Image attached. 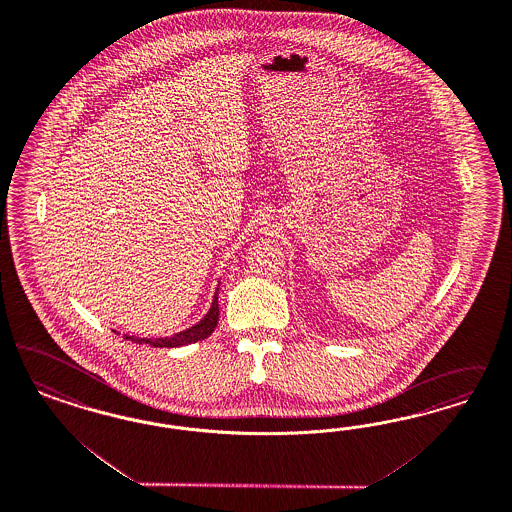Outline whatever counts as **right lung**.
Wrapping results in <instances>:
<instances>
[{
    "label": "right lung",
    "instance_id": "right-lung-1",
    "mask_svg": "<svg viewBox=\"0 0 512 512\" xmlns=\"http://www.w3.org/2000/svg\"><path fill=\"white\" fill-rule=\"evenodd\" d=\"M219 321V306H217V293L213 297L212 308L206 314V318L202 319L198 325H194L191 329L179 333V335L172 336V338H155V340H147V338H132L126 336V340L138 342V344H151L155 348H176V346H185V344H193L198 340H204L212 335L213 329L217 327Z\"/></svg>",
    "mask_w": 512,
    "mask_h": 512
}]
</instances>
